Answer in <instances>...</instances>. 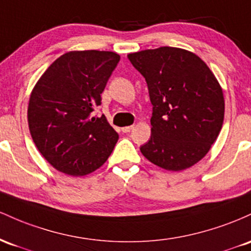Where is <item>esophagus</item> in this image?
Returning a JSON list of instances; mask_svg holds the SVG:
<instances>
[{
    "mask_svg": "<svg viewBox=\"0 0 251 251\" xmlns=\"http://www.w3.org/2000/svg\"><path fill=\"white\" fill-rule=\"evenodd\" d=\"M134 129V126H123L122 128V131L123 133H129V131H131Z\"/></svg>",
    "mask_w": 251,
    "mask_h": 251,
    "instance_id": "34e87169",
    "label": "esophagus"
}]
</instances>
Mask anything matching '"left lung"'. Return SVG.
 Returning <instances> with one entry per match:
<instances>
[{
	"label": "left lung",
	"mask_w": 251,
	"mask_h": 251,
	"mask_svg": "<svg viewBox=\"0 0 251 251\" xmlns=\"http://www.w3.org/2000/svg\"><path fill=\"white\" fill-rule=\"evenodd\" d=\"M145 77L153 104L151 135L140 151L167 171L192 167L209 153L224 121L218 80L194 53L163 46L128 54Z\"/></svg>",
	"instance_id": "8db88e82"
}]
</instances>
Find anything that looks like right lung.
<instances>
[{
    "instance_id": "1",
    "label": "right lung",
    "mask_w": 251,
    "mask_h": 251,
    "mask_svg": "<svg viewBox=\"0 0 251 251\" xmlns=\"http://www.w3.org/2000/svg\"><path fill=\"white\" fill-rule=\"evenodd\" d=\"M120 55L71 50L50 65L32 90L28 126L36 148L55 170L83 176L108 160L118 134L106 117L92 116Z\"/></svg>"
}]
</instances>
